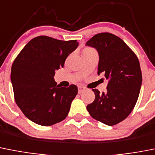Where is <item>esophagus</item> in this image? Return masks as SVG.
I'll return each mask as SVG.
<instances>
[{
  "label": "esophagus",
  "instance_id": "1",
  "mask_svg": "<svg viewBox=\"0 0 155 155\" xmlns=\"http://www.w3.org/2000/svg\"><path fill=\"white\" fill-rule=\"evenodd\" d=\"M84 91V87H81V86H79L78 87V93L81 94V92H83Z\"/></svg>",
  "mask_w": 155,
  "mask_h": 155
}]
</instances>
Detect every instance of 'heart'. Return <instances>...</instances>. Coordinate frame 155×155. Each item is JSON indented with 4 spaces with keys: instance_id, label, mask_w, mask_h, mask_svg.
<instances>
[{
    "instance_id": "b5f03b06",
    "label": "heart",
    "mask_w": 155,
    "mask_h": 155,
    "mask_svg": "<svg viewBox=\"0 0 155 155\" xmlns=\"http://www.w3.org/2000/svg\"><path fill=\"white\" fill-rule=\"evenodd\" d=\"M88 50H92V48H88V47H87V48H85L84 49V51H88Z\"/></svg>"
}]
</instances>
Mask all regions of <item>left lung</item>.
<instances>
[{"instance_id": "8db88e82", "label": "left lung", "mask_w": 155, "mask_h": 155, "mask_svg": "<svg viewBox=\"0 0 155 155\" xmlns=\"http://www.w3.org/2000/svg\"><path fill=\"white\" fill-rule=\"evenodd\" d=\"M86 45L97 49V74L108 80L105 93L93 89L95 99L87 109L95 120L115 125L130 114L137 103L142 82L138 58L123 40L108 32L95 35Z\"/></svg>"}]
</instances>
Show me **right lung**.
Instances as JSON below:
<instances>
[{
  "label": "right lung",
  "mask_w": 155,
  "mask_h": 155,
  "mask_svg": "<svg viewBox=\"0 0 155 155\" xmlns=\"http://www.w3.org/2000/svg\"><path fill=\"white\" fill-rule=\"evenodd\" d=\"M78 45L77 40L38 36L24 47L13 62L11 79L15 101L36 124L51 126L68 116L78 87L74 84L60 87L54 75Z\"/></svg>",
  "instance_id": "add662e5"
}]
</instances>
